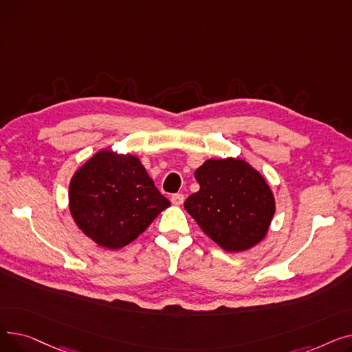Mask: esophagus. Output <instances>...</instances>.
I'll return each instance as SVG.
<instances>
[{
    "mask_svg": "<svg viewBox=\"0 0 352 352\" xmlns=\"http://www.w3.org/2000/svg\"><path fill=\"white\" fill-rule=\"evenodd\" d=\"M171 202L174 206H181L184 202V195L182 194H174L171 195Z\"/></svg>",
    "mask_w": 352,
    "mask_h": 352,
    "instance_id": "34e87169",
    "label": "esophagus"
}]
</instances>
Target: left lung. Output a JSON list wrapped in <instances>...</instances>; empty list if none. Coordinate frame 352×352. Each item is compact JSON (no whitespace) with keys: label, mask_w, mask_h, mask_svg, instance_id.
<instances>
[{"label":"left lung","mask_w":352,"mask_h":352,"mask_svg":"<svg viewBox=\"0 0 352 352\" xmlns=\"http://www.w3.org/2000/svg\"><path fill=\"white\" fill-rule=\"evenodd\" d=\"M199 191L184 208L214 243L228 252L245 251L265 238L275 198L265 178L241 158L207 160L195 171Z\"/></svg>","instance_id":"left-lung-1"}]
</instances>
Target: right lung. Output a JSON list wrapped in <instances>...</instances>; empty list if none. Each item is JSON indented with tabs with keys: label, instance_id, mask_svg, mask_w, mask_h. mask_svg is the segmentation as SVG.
Returning a JSON list of instances; mask_svg holds the SVG:
<instances>
[{
	"label": "right lung",
	"instance_id": "add662e5",
	"mask_svg": "<svg viewBox=\"0 0 352 352\" xmlns=\"http://www.w3.org/2000/svg\"><path fill=\"white\" fill-rule=\"evenodd\" d=\"M68 198L77 227L108 250L133 243L171 206L138 157L108 150L92 155L72 175Z\"/></svg>",
	"mask_w": 352,
	"mask_h": 352
}]
</instances>
